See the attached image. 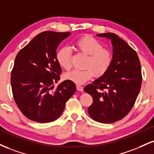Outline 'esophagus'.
I'll return each mask as SVG.
<instances>
[{"instance_id":"34e87169","label":"esophagus","mask_w":154,"mask_h":154,"mask_svg":"<svg viewBox=\"0 0 154 154\" xmlns=\"http://www.w3.org/2000/svg\"><path fill=\"white\" fill-rule=\"evenodd\" d=\"M76 88H77V90H79V91H81V92L83 91V87L81 86V85H76Z\"/></svg>"}]
</instances>
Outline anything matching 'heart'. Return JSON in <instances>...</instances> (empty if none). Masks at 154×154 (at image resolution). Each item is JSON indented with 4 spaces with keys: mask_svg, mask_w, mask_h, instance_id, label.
<instances>
[{
    "mask_svg": "<svg viewBox=\"0 0 154 154\" xmlns=\"http://www.w3.org/2000/svg\"><path fill=\"white\" fill-rule=\"evenodd\" d=\"M76 49L79 52L88 55L85 62L86 69H74L64 75V78L75 84H84L96 75L101 77L110 69L113 60L112 51L107 48H103L102 44L96 38L85 36L75 42ZM57 62L61 67L69 70L72 67V51L69 47H62L56 54Z\"/></svg>",
    "mask_w": 154,
    "mask_h": 154,
    "instance_id": "heart-1",
    "label": "heart"
}]
</instances>
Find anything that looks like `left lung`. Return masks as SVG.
Returning <instances> with one entry per match:
<instances>
[{
  "label": "left lung",
  "instance_id": "left-lung-1",
  "mask_svg": "<svg viewBox=\"0 0 154 154\" xmlns=\"http://www.w3.org/2000/svg\"><path fill=\"white\" fill-rule=\"evenodd\" d=\"M97 36L111 40L113 60L108 71L84 90L93 100L88 107L90 117L99 123H112L125 118L135 105L142 83L140 62L136 51L116 34Z\"/></svg>",
  "mask_w": 154,
  "mask_h": 154
}]
</instances>
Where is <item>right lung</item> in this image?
Wrapping results in <instances>:
<instances>
[{
  "mask_svg": "<svg viewBox=\"0 0 154 154\" xmlns=\"http://www.w3.org/2000/svg\"><path fill=\"white\" fill-rule=\"evenodd\" d=\"M69 35V32L44 31L16 55L11 74L13 97L29 120L42 123L54 121L76 91L75 83L69 80L53 90V84L60 79L62 73L57 49Z\"/></svg>",
  "mask_w": 154,
  "mask_h": 154,
  "instance_id": "right-lung-1",
  "label": "right lung"
}]
</instances>
